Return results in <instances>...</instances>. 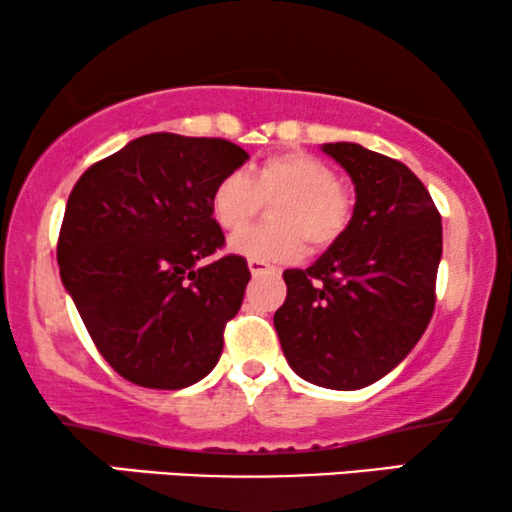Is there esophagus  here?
<instances>
[{"instance_id":"esophagus-1","label":"esophagus","mask_w":512,"mask_h":512,"mask_svg":"<svg viewBox=\"0 0 512 512\" xmlns=\"http://www.w3.org/2000/svg\"><path fill=\"white\" fill-rule=\"evenodd\" d=\"M249 270L251 275L258 277V275H265V272H277L275 265L265 263V261H258V258H249Z\"/></svg>"}]
</instances>
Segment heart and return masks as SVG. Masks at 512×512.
<instances>
[{"label":"heart","instance_id":"obj_1","mask_svg":"<svg viewBox=\"0 0 512 512\" xmlns=\"http://www.w3.org/2000/svg\"><path fill=\"white\" fill-rule=\"evenodd\" d=\"M270 198V223L232 237V251L258 261H296L305 242L315 251L327 249L353 221V197L336 181L334 169L298 150L265 157L249 176L230 171L218 178L211 214L223 230L237 232Z\"/></svg>","mask_w":512,"mask_h":512}]
</instances>
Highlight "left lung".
<instances>
[{
    "label": "left lung",
    "mask_w": 512,
    "mask_h": 512,
    "mask_svg": "<svg viewBox=\"0 0 512 512\" xmlns=\"http://www.w3.org/2000/svg\"><path fill=\"white\" fill-rule=\"evenodd\" d=\"M322 150L353 178V221L310 268L284 270L275 329L298 376L357 390L393 371L433 317L442 216L397 159L357 143Z\"/></svg>",
    "instance_id": "left-lung-1"
}]
</instances>
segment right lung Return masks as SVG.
Instances as JSON below:
<instances>
[{"mask_svg":"<svg viewBox=\"0 0 512 512\" xmlns=\"http://www.w3.org/2000/svg\"><path fill=\"white\" fill-rule=\"evenodd\" d=\"M247 159L225 138L148 134L91 164L72 188L61 280L126 381L178 390L216 367L251 272L237 254L207 261L225 247L211 192Z\"/></svg>","mask_w":512,"mask_h":512,"instance_id":"right-lung-1","label":"right lung"}]
</instances>
